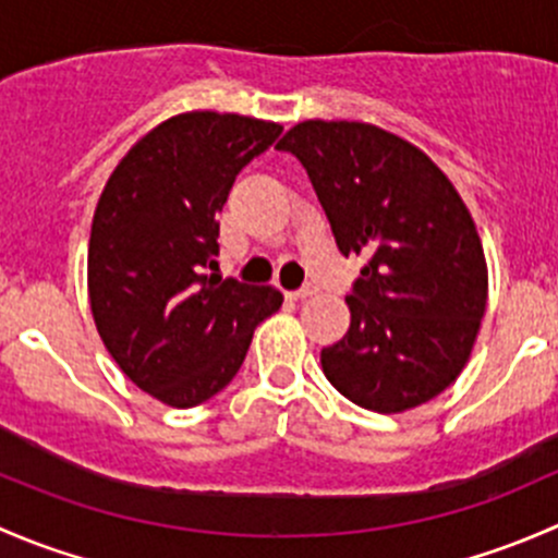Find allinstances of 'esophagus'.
<instances>
[{"mask_svg": "<svg viewBox=\"0 0 558 558\" xmlns=\"http://www.w3.org/2000/svg\"><path fill=\"white\" fill-rule=\"evenodd\" d=\"M315 286H302V289H296V291H291V300H307V296H313L315 294Z\"/></svg>", "mask_w": 558, "mask_h": 558, "instance_id": "obj_1", "label": "esophagus"}]
</instances>
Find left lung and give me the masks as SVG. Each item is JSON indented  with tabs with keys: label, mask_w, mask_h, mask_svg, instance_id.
Listing matches in <instances>:
<instances>
[{
	"label": "left lung",
	"mask_w": 558,
	"mask_h": 558,
	"mask_svg": "<svg viewBox=\"0 0 558 558\" xmlns=\"http://www.w3.org/2000/svg\"><path fill=\"white\" fill-rule=\"evenodd\" d=\"M278 150L305 167L342 256L367 258L345 296L351 329L320 351L329 384L375 413L435 399L464 369L488 296L481 238L453 183L373 123H296Z\"/></svg>",
	"instance_id": "1"
}]
</instances>
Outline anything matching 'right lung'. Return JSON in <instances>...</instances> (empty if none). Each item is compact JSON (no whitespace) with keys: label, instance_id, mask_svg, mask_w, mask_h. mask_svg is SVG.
I'll return each instance as SVG.
<instances>
[{"label":"right lung","instance_id":"add662e5","mask_svg":"<svg viewBox=\"0 0 558 558\" xmlns=\"http://www.w3.org/2000/svg\"><path fill=\"white\" fill-rule=\"evenodd\" d=\"M283 126L196 110L145 134L99 196L88 300L110 356L172 408L216 397L243 367L253 331L283 305L272 286L221 280L218 213L245 165Z\"/></svg>","mask_w":558,"mask_h":558}]
</instances>
